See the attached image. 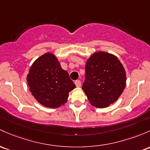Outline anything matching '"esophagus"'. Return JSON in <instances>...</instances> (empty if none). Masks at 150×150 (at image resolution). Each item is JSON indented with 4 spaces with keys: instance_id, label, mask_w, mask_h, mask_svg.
I'll use <instances>...</instances> for the list:
<instances>
[{
    "instance_id": "obj_1",
    "label": "esophagus",
    "mask_w": 150,
    "mask_h": 150,
    "mask_svg": "<svg viewBox=\"0 0 150 150\" xmlns=\"http://www.w3.org/2000/svg\"><path fill=\"white\" fill-rule=\"evenodd\" d=\"M75 85H76V86L78 87V88H79V87L81 86V82H80V80H76V81L75 82Z\"/></svg>"
}]
</instances>
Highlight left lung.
<instances>
[{"mask_svg":"<svg viewBox=\"0 0 150 150\" xmlns=\"http://www.w3.org/2000/svg\"><path fill=\"white\" fill-rule=\"evenodd\" d=\"M125 85L124 67L115 55L97 52L86 62L85 80L82 89L93 106L104 108L114 103Z\"/></svg>","mask_w":150,"mask_h":150,"instance_id":"8db88e82","label":"left lung"}]
</instances>
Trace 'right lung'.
I'll use <instances>...</instances> for the list:
<instances>
[{
  "label": "right lung",
  "instance_id": "right-lung-1",
  "mask_svg": "<svg viewBox=\"0 0 150 150\" xmlns=\"http://www.w3.org/2000/svg\"><path fill=\"white\" fill-rule=\"evenodd\" d=\"M27 82L36 100L51 108L65 104L69 92L75 88L68 72L62 68L57 57L50 52L34 62L29 70Z\"/></svg>",
  "mask_w": 150,
  "mask_h": 150
}]
</instances>
